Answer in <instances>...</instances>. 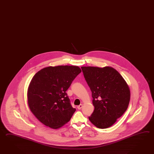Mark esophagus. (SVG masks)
Wrapping results in <instances>:
<instances>
[{
    "label": "esophagus",
    "mask_w": 154,
    "mask_h": 154,
    "mask_svg": "<svg viewBox=\"0 0 154 154\" xmlns=\"http://www.w3.org/2000/svg\"><path fill=\"white\" fill-rule=\"evenodd\" d=\"M82 106H83V105H82V104H80L79 105V106H77V109H78L79 110H80V109H81Z\"/></svg>",
    "instance_id": "esophagus-1"
}]
</instances>
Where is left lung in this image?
Here are the masks:
<instances>
[{
    "mask_svg": "<svg viewBox=\"0 0 154 154\" xmlns=\"http://www.w3.org/2000/svg\"><path fill=\"white\" fill-rule=\"evenodd\" d=\"M91 91L94 110L89 119L101 129L113 125L122 116L130 100V91L119 72L111 67H81Z\"/></svg>",
    "mask_w": 154,
    "mask_h": 154,
    "instance_id": "obj_1",
    "label": "left lung"
}]
</instances>
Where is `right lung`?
<instances>
[{"label": "right lung", "instance_id": "add662e5", "mask_svg": "<svg viewBox=\"0 0 154 154\" xmlns=\"http://www.w3.org/2000/svg\"><path fill=\"white\" fill-rule=\"evenodd\" d=\"M81 71L76 66H49L33 76L27 91L28 106L44 125L59 128L71 119L75 109L66 91Z\"/></svg>", "mask_w": 154, "mask_h": 154}]
</instances>
